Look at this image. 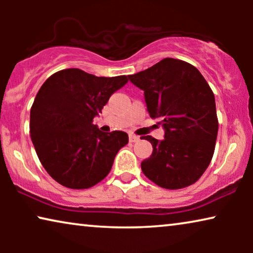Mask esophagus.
Segmentation results:
<instances>
[{
  "instance_id": "1",
  "label": "esophagus",
  "mask_w": 253,
  "mask_h": 253,
  "mask_svg": "<svg viewBox=\"0 0 253 253\" xmlns=\"http://www.w3.org/2000/svg\"><path fill=\"white\" fill-rule=\"evenodd\" d=\"M129 140H130V143H136V141H138L139 140V137L138 136H136V134H129Z\"/></svg>"
}]
</instances>
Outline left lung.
Masks as SVG:
<instances>
[{"label": "left lung", "mask_w": 253, "mask_h": 253, "mask_svg": "<svg viewBox=\"0 0 253 253\" xmlns=\"http://www.w3.org/2000/svg\"><path fill=\"white\" fill-rule=\"evenodd\" d=\"M144 91L147 112L160 119L165 139L143 136L153 146L141 162L147 178L161 188L176 190L196 183L212 160L217 136L215 99L197 68L176 58L129 76Z\"/></svg>", "instance_id": "8db88e82"}]
</instances>
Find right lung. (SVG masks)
Instances as JSON below:
<instances>
[{"label": "right lung", "mask_w": 253, "mask_h": 253, "mask_svg": "<svg viewBox=\"0 0 253 253\" xmlns=\"http://www.w3.org/2000/svg\"><path fill=\"white\" fill-rule=\"evenodd\" d=\"M126 83V76L96 77L65 69L40 87L30 114L31 139L41 165L61 185L88 189L109 174L129 137L123 131L102 132L93 119Z\"/></svg>", "instance_id": "obj_1"}]
</instances>
